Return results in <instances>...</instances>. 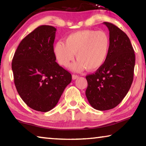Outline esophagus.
Masks as SVG:
<instances>
[{"instance_id": "esophagus-1", "label": "esophagus", "mask_w": 146, "mask_h": 146, "mask_svg": "<svg viewBox=\"0 0 146 146\" xmlns=\"http://www.w3.org/2000/svg\"><path fill=\"white\" fill-rule=\"evenodd\" d=\"M78 77V76L76 75H75V74H73V75H72L73 80H75V79H76Z\"/></svg>"}]
</instances>
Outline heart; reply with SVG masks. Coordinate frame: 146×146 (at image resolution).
<instances>
[{"label": "heart", "instance_id": "obj_1", "mask_svg": "<svg viewBox=\"0 0 146 146\" xmlns=\"http://www.w3.org/2000/svg\"><path fill=\"white\" fill-rule=\"evenodd\" d=\"M110 38L106 32L86 29L75 32L66 38L64 44L58 42L53 52L60 65L67 67L73 60L78 61L71 66L74 71H96L104 64L110 52Z\"/></svg>", "mask_w": 146, "mask_h": 146}]
</instances>
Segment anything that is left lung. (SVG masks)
Segmentation results:
<instances>
[{"mask_svg":"<svg viewBox=\"0 0 146 146\" xmlns=\"http://www.w3.org/2000/svg\"><path fill=\"white\" fill-rule=\"evenodd\" d=\"M104 24L110 31V49L104 64L86 76V95L95 110H109L122 102L133 80L135 55L129 37L114 24Z\"/></svg>","mask_w":146,"mask_h":146,"instance_id":"8db88e82","label":"left lung"}]
</instances>
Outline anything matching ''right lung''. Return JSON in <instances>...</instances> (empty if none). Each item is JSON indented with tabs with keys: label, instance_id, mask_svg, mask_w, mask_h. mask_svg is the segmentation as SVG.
I'll return each mask as SVG.
<instances>
[{
	"label": "right lung",
	"instance_id": "1",
	"mask_svg": "<svg viewBox=\"0 0 146 146\" xmlns=\"http://www.w3.org/2000/svg\"><path fill=\"white\" fill-rule=\"evenodd\" d=\"M56 31L51 26H38L21 42L12 60L17 92L27 106L38 111L55 108L72 78L55 62Z\"/></svg>",
	"mask_w": 146,
	"mask_h": 146
}]
</instances>
